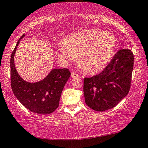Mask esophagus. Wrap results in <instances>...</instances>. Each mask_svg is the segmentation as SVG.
Here are the masks:
<instances>
[{
	"mask_svg": "<svg viewBox=\"0 0 148 148\" xmlns=\"http://www.w3.org/2000/svg\"><path fill=\"white\" fill-rule=\"evenodd\" d=\"M71 76L72 77H78V74H76V72H72Z\"/></svg>",
	"mask_w": 148,
	"mask_h": 148,
	"instance_id": "obj_1",
	"label": "esophagus"
}]
</instances>
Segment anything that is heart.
<instances>
[{
	"label": "heart",
	"instance_id": "b5f03b06",
	"mask_svg": "<svg viewBox=\"0 0 148 148\" xmlns=\"http://www.w3.org/2000/svg\"><path fill=\"white\" fill-rule=\"evenodd\" d=\"M114 34L100 29L82 30L72 33L58 47V57L69 64L79 58L82 69L90 74L102 71L112 59L116 47Z\"/></svg>",
	"mask_w": 148,
	"mask_h": 148
}]
</instances>
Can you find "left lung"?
<instances>
[{
	"instance_id": "obj_1",
	"label": "left lung",
	"mask_w": 148,
	"mask_h": 148,
	"mask_svg": "<svg viewBox=\"0 0 148 148\" xmlns=\"http://www.w3.org/2000/svg\"><path fill=\"white\" fill-rule=\"evenodd\" d=\"M133 64L132 52L121 49L99 74L85 77L84 95L87 106L98 112L116 106L129 91Z\"/></svg>"
}]
</instances>
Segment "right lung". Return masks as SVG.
Here are the masks:
<instances>
[{
  "label": "right lung",
  "mask_w": 148,
  "mask_h": 148,
  "mask_svg": "<svg viewBox=\"0 0 148 148\" xmlns=\"http://www.w3.org/2000/svg\"><path fill=\"white\" fill-rule=\"evenodd\" d=\"M23 34L17 42L10 59L11 86L18 101L34 113L49 114L59 104L61 92L71 76L67 69H53L43 79L37 82H29L19 76L14 64V56Z\"/></svg>",
  "instance_id": "right-lung-1"
}]
</instances>
